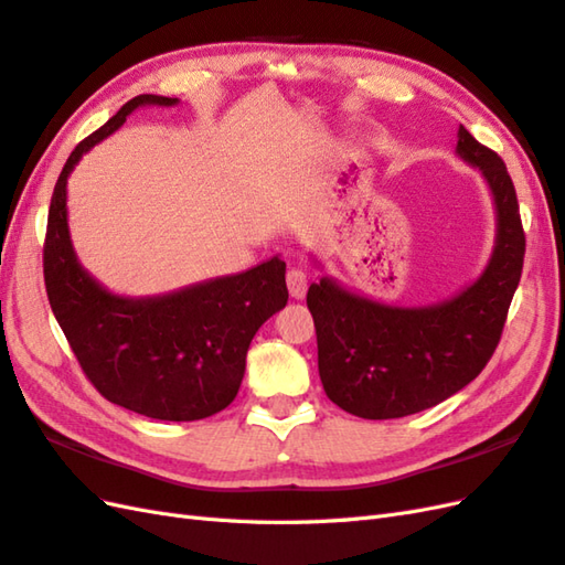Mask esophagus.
<instances>
[{
  "label": "esophagus",
  "mask_w": 565,
  "mask_h": 565,
  "mask_svg": "<svg viewBox=\"0 0 565 565\" xmlns=\"http://www.w3.org/2000/svg\"><path fill=\"white\" fill-rule=\"evenodd\" d=\"M286 286H288V294H291V298L300 300L302 296H306L308 291V277L306 271L298 269V267H291L286 271Z\"/></svg>",
  "instance_id": "34e87169"
}]
</instances>
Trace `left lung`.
Wrapping results in <instances>:
<instances>
[{
  "label": "left lung",
  "instance_id": "1",
  "mask_svg": "<svg viewBox=\"0 0 565 565\" xmlns=\"http://www.w3.org/2000/svg\"><path fill=\"white\" fill-rule=\"evenodd\" d=\"M456 150L480 167L497 202V248L480 279L429 308L382 306L331 279L308 288L324 392L339 408L365 420L437 406L484 370L501 341L525 259L515 188L503 159L462 126Z\"/></svg>",
  "mask_w": 565,
  "mask_h": 565
}]
</instances>
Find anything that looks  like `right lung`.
Wrapping results in <instances>:
<instances>
[{
    "mask_svg": "<svg viewBox=\"0 0 565 565\" xmlns=\"http://www.w3.org/2000/svg\"><path fill=\"white\" fill-rule=\"evenodd\" d=\"M177 103L138 95L76 145L52 193L42 269L56 322L97 392L154 420L191 423L236 398L255 331L288 300L286 263L271 257L234 277L131 300L111 296L78 265L66 224V179L81 154L136 107Z\"/></svg>",
    "mask_w": 565,
    "mask_h": 565,
    "instance_id": "1",
    "label": "right lung"
}]
</instances>
